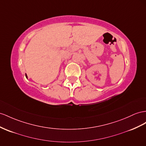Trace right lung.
Segmentation results:
<instances>
[{
    "mask_svg": "<svg viewBox=\"0 0 146 146\" xmlns=\"http://www.w3.org/2000/svg\"><path fill=\"white\" fill-rule=\"evenodd\" d=\"M26 78H27V75L26 74Z\"/></svg>",
    "mask_w": 146,
    "mask_h": 146,
    "instance_id": "1",
    "label": "right lung"
}]
</instances>
